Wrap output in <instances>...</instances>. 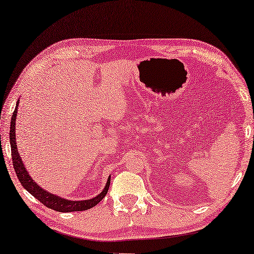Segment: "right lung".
<instances>
[{
    "label": "right lung",
    "instance_id": "obj_1",
    "mask_svg": "<svg viewBox=\"0 0 254 254\" xmlns=\"http://www.w3.org/2000/svg\"><path fill=\"white\" fill-rule=\"evenodd\" d=\"M18 107L19 101L16 102L15 109L13 111V115L11 117V127H10V144H11V155H12V162H13V168L18 177L19 181L28 192H30L33 197L44 203L46 207L51 208L53 210L60 211V213H70V211H82L86 210L94 207L95 205L102 200L103 197L106 196L110 186V179L108 178L107 184L105 188L100 192L98 196H95L92 199H88V200H68L66 198H62L56 194L48 192L44 188H41L36 184L35 180L29 176L26 166H24L21 156H20L18 148H16V142H15V122H16V114H18Z\"/></svg>",
    "mask_w": 254,
    "mask_h": 254
}]
</instances>
